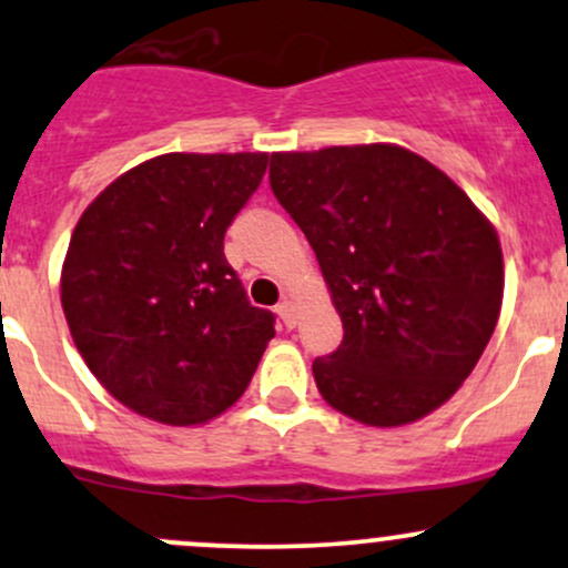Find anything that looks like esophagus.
<instances>
[{
	"label": "esophagus",
	"instance_id": "esophagus-1",
	"mask_svg": "<svg viewBox=\"0 0 568 568\" xmlns=\"http://www.w3.org/2000/svg\"><path fill=\"white\" fill-rule=\"evenodd\" d=\"M277 315L283 317V323L288 328L296 326V307H294V302H291V298H283V302L277 304Z\"/></svg>",
	"mask_w": 568,
	"mask_h": 568
}]
</instances>
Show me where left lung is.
<instances>
[{
  "label": "left lung",
  "mask_w": 568,
  "mask_h": 568,
  "mask_svg": "<svg viewBox=\"0 0 568 568\" xmlns=\"http://www.w3.org/2000/svg\"><path fill=\"white\" fill-rule=\"evenodd\" d=\"M270 185L313 245L342 345L313 361L321 396L366 426H404L460 388L504 296L496 229L398 145L272 153Z\"/></svg>",
  "instance_id": "8db88e82"
}]
</instances>
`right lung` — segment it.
Masks as SVG:
<instances>
[{
  "label": "right lung",
  "mask_w": 568,
  "mask_h": 568,
  "mask_svg": "<svg viewBox=\"0 0 568 568\" xmlns=\"http://www.w3.org/2000/svg\"><path fill=\"white\" fill-rule=\"evenodd\" d=\"M266 153H166L110 183L80 215L61 307L93 377L166 426L213 420L245 394L274 336L223 236Z\"/></svg>",
  "instance_id": "add662e5"
}]
</instances>
